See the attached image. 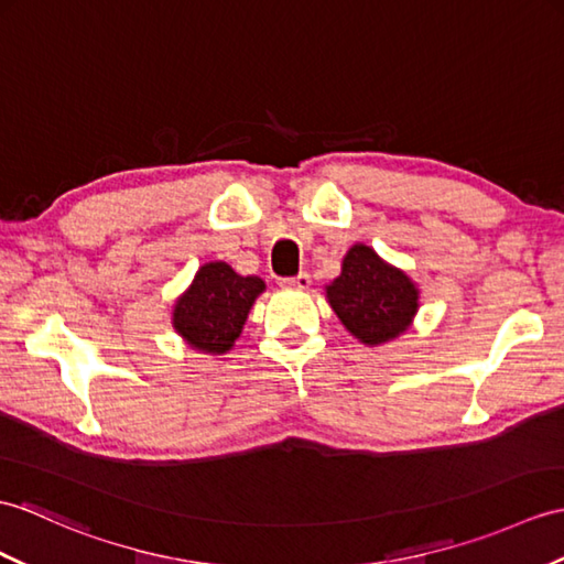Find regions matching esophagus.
Instances as JSON below:
<instances>
[{
	"instance_id": "esophagus-1",
	"label": "esophagus",
	"mask_w": 564,
	"mask_h": 564,
	"mask_svg": "<svg viewBox=\"0 0 564 564\" xmlns=\"http://www.w3.org/2000/svg\"><path fill=\"white\" fill-rule=\"evenodd\" d=\"M285 288H295V291H307V288L312 285V276L310 273H297V276H293V279H283L281 281Z\"/></svg>"
}]
</instances>
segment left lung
I'll use <instances>...</instances> for the list:
<instances>
[{
	"instance_id": "obj_1",
	"label": "left lung",
	"mask_w": 564,
	"mask_h": 564,
	"mask_svg": "<svg viewBox=\"0 0 564 564\" xmlns=\"http://www.w3.org/2000/svg\"><path fill=\"white\" fill-rule=\"evenodd\" d=\"M324 295L346 332L370 348L397 341L421 307V291L409 273L362 242L346 252L341 273L324 285Z\"/></svg>"
}]
</instances>
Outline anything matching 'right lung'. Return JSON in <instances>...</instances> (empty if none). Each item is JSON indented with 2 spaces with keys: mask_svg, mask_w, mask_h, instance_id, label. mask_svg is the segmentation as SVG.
Listing matches in <instances>:
<instances>
[{
  "mask_svg": "<svg viewBox=\"0 0 564 564\" xmlns=\"http://www.w3.org/2000/svg\"><path fill=\"white\" fill-rule=\"evenodd\" d=\"M267 291L259 276H240L226 261H206L173 305V329L192 350L206 356L228 352Z\"/></svg>",
  "mask_w": 564,
  "mask_h": 564,
  "instance_id": "right-lung-1",
  "label": "right lung"
}]
</instances>
